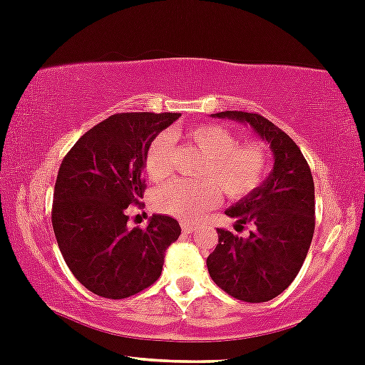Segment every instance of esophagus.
Here are the masks:
<instances>
[{"label": "esophagus", "instance_id": "1", "mask_svg": "<svg viewBox=\"0 0 365 365\" xmlns=\"http://www.w3.org/2000/svg\"><path fill=\"white\" fill-rule=\"evenodd\" d=\"M195 227L194 223H182V230H183V234H192V232H195Z\"/></svg>", "mask_w": 365, "mask_h": 365}]
</instances>
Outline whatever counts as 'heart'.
<instances>
[{"label":"heart","instance_id":"obj_1","mask_svg":"<svg viewBox=\"0 0 365 365\" xmlns=\"http://www.w3.org/2000/svg\"><path fill=\"white\" fill-rule=\"evenodd\" d=\"M183 137L206 158L201 173L210 178L197 182L175 178L155 189L152 206L159 213L192 222L220 202V186L230 199H242L265 180L270 159L263 143H237L234 135L218 124H199ZM170 150L171 143L166 135H159L150 142L143 163L150 182H163L170 175Z\"/></svg>","mask_w":365,"mask_h":365}]
</instances>
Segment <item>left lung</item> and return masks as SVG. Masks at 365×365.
<instances>
[{
  "label": "left lung",
  "mask_w": 365,
  "mask_h": 365,
  "mask_svg": "<svg viewBox=\"0 0 365 365\" xmlns=\"http://www.w3.org/2000/svg\"><path fill=\"white\" fill-rule=\"evenodd\" d=\"M215 118L246 123L270 143L274 170L258 189L228 207L235 228L253 225L247 237L218 228L207 256L211 279L247 303L270 302L293 282L310 250L315 228V189L310 166L293 138L255 112L225 110Z\"/></svg>",
  "instance_id": "obj_1"
}]
</instances>
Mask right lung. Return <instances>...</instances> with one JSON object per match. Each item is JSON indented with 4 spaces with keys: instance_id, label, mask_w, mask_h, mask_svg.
I'll return each instance as SVG.
<instances>
[{
    "instance_id": "obj_1",
    "label": "right lung",
    "mask_w": 365,
    "mask_h": 365,
    "mask_svg": "<svg viewBox=\"0 0 365 365\" xmlns=\"http://www.w3.org/2000/svg\"><path fill=\"white\" fill-rule=\"evenodd\" d=\"M176 112H123L88 130L63 158L55 182L51 223L60 253L91 293L121 299L152 286L168 247L182 234L171 216L152 215L147 228L128 227L140 204L150 142Z\"/></svg>"
}]
</instances>
